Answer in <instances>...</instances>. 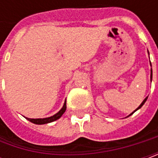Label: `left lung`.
<instances>
[{
    "mask_svg": "<svg viewBox=\"0 0 158 158\" xmlns=\"http://www.w3.org/2000/svg\"><path fill=\"white\" fill-rule=\"evenodd\" d=\"M150 65H151V63H150ZM150 79H151V80H152V69H151V73H150ZM147 99H148V97H147V98H145V99H144V100L143 101V103H142V104H141V105H140V106H138V108H137V109H135V111H134V112H132V113H131V114H129V115H128V116H130V115H132V114H133V113H134V112H136L137 110H138V109H140V108H141V107H142V106H143V105H144V103H145V102H146V100H147Z\"/></svg>",
    "mask_w": 158,
    "mask_h": 158,
    "instance_id": "1",
    "label": "left lung"
}]
</instances>
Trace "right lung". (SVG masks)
Segmentation results:
<instances>
[{
	"instance_id": "1",
	"label": "right lung",
	"mask_w": 158,
	"mask_h": 158,
	"mask_svg": "<svg viewBox=\"0 0 158 158\" xmlns=\"http://www.w3.org/2000/svg\"><path fill=\"white\" fill-rule=\"evenodd\" d=\"M67 109V105H66V100H65V103H64L63 107L59 111V112L54 114L53 116H51V117H48V118H26L31 122H32L34 124L37 125H43V124H47V123H50V122H52V121H55L57 120L58 118H60L62 114H63L65 111Z\"/></svg>"
}]
</instances>
